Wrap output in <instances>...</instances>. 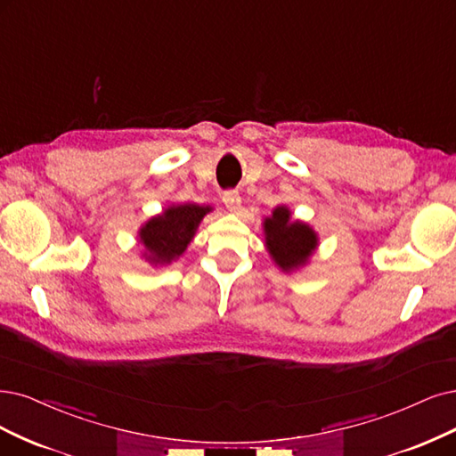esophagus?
I'll use <instances>...</instances> for the list:
<instances>
[{
    "label": "esophagus",
    "instance_id": "esophagus-1",
    "mask_svg": "<svg viewBox=\"0 0 456 456\" xmlns=\"http://www.w3.org/2000/svg\"><path fill=\"white\" fill-rule=\"evenodd\" d=\"M224 202L225 207L231 210V212H239L240 210V205H242V199L239 195V191H225L224 193Z\"/></svg>",
    "mask_w": 456,
    "mask_h": 456
}]
</instances>
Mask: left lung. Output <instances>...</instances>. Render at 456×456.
I'll use <instances>...</instances> for the list:
<instances>
[{
  "label": "left lung",
  "mask_w": 456,
  "mask_h": 456,
  "mask_svg": "<svg viewBox=\"0 0 456 456\" xmlns=\"http://www.w3.org/2000/svg\"><path fill=\"white\" fill-rule=\"evenodd\" d=\"M265 248L281 273H295L310 265L317 251L319 237L315 229L295 219L289 207L278 205L263 219Z\"/></svg>",
  "instance_id": "obj_1"
}]
</instances>
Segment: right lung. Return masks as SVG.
Returning <instances> with one entry per match:
<instances>
[{"label":"right lung","instance_id":"add662e5","mask_svg":"<svg viewBox=\"0 0 456 456\" xmlns=\"http://www.w3.org/2000/svg\"><path fill=\"white\" fill-rule=\"evenodd\" d=\"M210 212H214L210 205L182 202L168 205L146 219L137 232L142 259L150 266H167L178 261L195 239L202 217Z\"/></svg>","mask_w":456,"mask_h":456}]
</instances>
